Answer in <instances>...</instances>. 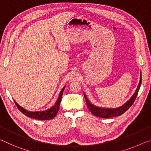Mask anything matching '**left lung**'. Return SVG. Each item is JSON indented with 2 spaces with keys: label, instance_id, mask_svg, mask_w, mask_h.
Listing matches in <instances>:
<instances>
[{
  "label": "left lung",
  "instance_id": "8db88e82",
  "mask_svg": "<svg viewBox=\"0 0 151 151\" xmlns=\"http://www.w3.org/2000/svg\"><path fill=\"white\" fill-rule=\"evenodd\" d=\"M141 81H142V76H141V73H140L139 83V85H138V86L136 89V91L134 92V93L132 94V96L131 97V99H130L129 101H127L126 103H125L124 104H122V106L117 107V108L112 109V108H104V107L96 106L91 103L86 94L84 93V96H85L86 104H87V106L89 109V111L92 112V114H93V115L101 117V118L109 119V118H111V117L118 116L121 115V114H123L124 112H126L127 110L132 106V104H133V103L135 101V99H136V97L138 94V93H139V91L140 87V85H141Z\"/></svg>",
  "mask_w": 151,
  "mask_h": 151
}]
</instances>
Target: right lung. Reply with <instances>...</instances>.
<instances>
[{
  "label": "right lung",
  "mask_w": 151,
  "mask_h": 151,
  "mask_svg": "<svg viewBox=\"0 0 151 151\" xmlns=\"http://www.w3.org/2000/svg\"><path fill=\"white\" fill-rule=\"evenodd\" d=\"M65 86L62 88L60 93L58 95V97L57 99V101H56L55 104L53 105L51 108L48 109L47 110H45V111H27L24 108H22L21 106H20L19 104H18L16 101H14L15 104L17 106L18 109H19L20 111H21L22 113H23L24 115L27 116L28 117H30V118L37 119V120H50L53 118H55V116L57 115V112L59 111V106H60V103L61 101V99H62L63 93L64 91V89L65 88Z\"/></svg>",
  "instance_id": "1"
}]
</instances>
